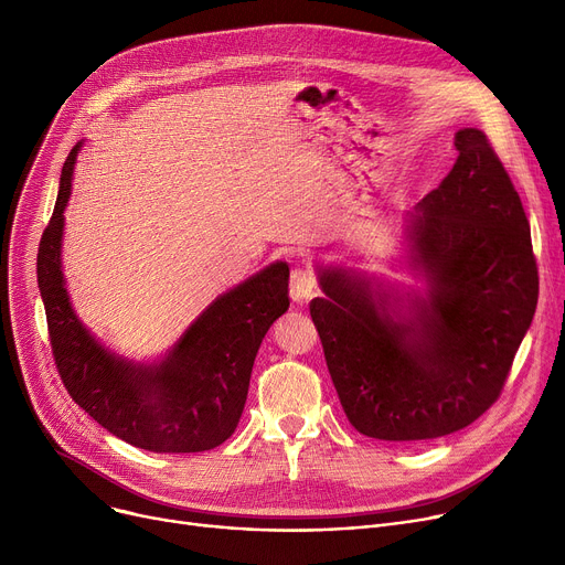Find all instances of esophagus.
I'll list each match as a JSON object with an SVG mask.
<instances>
[{
  "mask_svg": "<svg viewBox=\"0 0 565 565\" xmlns=\"http://www.w3.org/2000/svg\"><path fill=\"white\" fill-rule=\"evenodd\" d=\"M318 288V279L313 275L311 267H295L292 275H290V298L292 302H307L316 295Z\"/></svg>",
  "mask_w": 565,
  "mask_h": 565,
  "instance_id": "obj_1",
  "label": "esophagus"
}]
</instances>
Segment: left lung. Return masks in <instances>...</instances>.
Instances as JSON below:
<instances>
[{"mask_svg": "<svg viewBox=\"0 0 565 565\" xmlns=\"http://www.w3.org/2000/svg\"><path fill=\"white\" fill-rule=\"evenodd\" d=\"M447 178L409 215L414 265L428 277L412 320L369 286L320 270L309 305L348 422L366 437L419 441L477 422L499 398L539 305L529 220L486 132L456 135Z\"/></svg>", "mask_w": 565, "mask_h": 565, "instance_id": "8db88e82", "label": "left lung"}]
</instances>
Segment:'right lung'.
Here are the masks:
<instances>
[{"label": "right lung", "instance_id": "obj_1", "mask_svg": "<svg viewBox=\"0 0 565 565\" xmlns=\"http://www.w3.org/2000/svg\"><path fill=\"white\" fill-rule=\"evenodd\" d=\"M79 143L62 169L36 275L54 364L71 398L111 435L156 454H199L226 441L245 409L252 366L288 309V265L273 263L207 307L160 364L109 354L71 309L62 275L64 207Z\"/></svg>", "mask_w": 565, "mask_h": 565}]
</instances>
